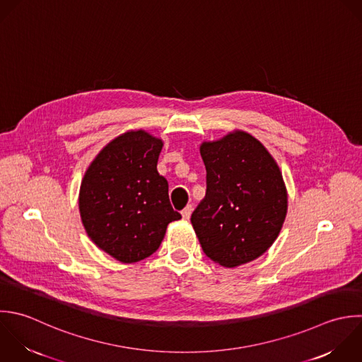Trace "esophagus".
<instances>
[{
	"label": "esophagus",
	"mask_w": 362,
	"mask_h": 362,
	"mask_svg": "<svg viewBox=\"0 0 362 362\" xmlns=\"http://www.w3.org/2000/svg\"><path fill=\"white\" fill-rule=\"evenodd\" d=\"M192 211H193V207L192 206H186L183 210H182V217L185 220H189L190 216H192Z\"/></svg>",
	"instance_id": "esophagus-1"
}]
</instances>
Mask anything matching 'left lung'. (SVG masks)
Instances as JSON below:
<instances>
[{
  "mask_svg": "<svg viewBox=\"0 0 362 362\" xmlns=\"http://www.w3.org/2000/svg\"><path fill=\"white\" fill-rule=\"evenodd\" d=\"M207 172L206 197L192 214L204 254L235 268L265 254L288 213L282 172L251 134L235 129L200 145Z\"/></svg>",
  "mask_w": 362,
  "mask_h": 362,
  "instance_id": "left-lung-1",
  "label": "left lung"
}]
</instances>
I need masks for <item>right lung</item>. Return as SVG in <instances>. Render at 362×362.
I'll return each mask as SVG.
<instances>
[{"instance_id": "add662e5", "label": "right lung", "mask_w": 362, "mask_h": 362, "mask_svg": "<svg viewBox=\"0 0 362 362\" xmlns=\"http://www.w3.org/2000/svg\"><path fill=\"white\" fill-rule=\"evenodd\" d=\"M163 141L144 129L110 141L88 165L78 210L90 240L122 264L152 255L169 223L182 218L169 202L168 180L156 170Z\"/></svg>"}]
</instances>
